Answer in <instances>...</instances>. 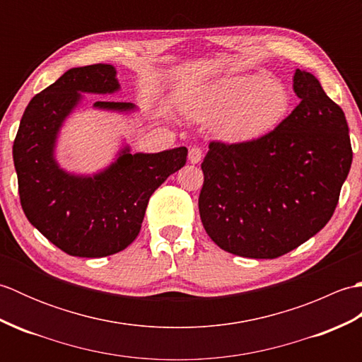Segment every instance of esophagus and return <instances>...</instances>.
<instances>
[{"label": "esophagus", "mask_w": 362, "mask_h": 362, "mask_svg": "<svg viewBox=\"0 0 362 362\" xmlns=\"http://www.w3.org/2000/svg\"><path fill=\"white\" fill-rule=\"evenodd\" d=\"M201 160H202V149L201 148H191L188 151V161H189V163L196 165Z\"/></svg>", "instance_id": "34e87169"}]
</instances>
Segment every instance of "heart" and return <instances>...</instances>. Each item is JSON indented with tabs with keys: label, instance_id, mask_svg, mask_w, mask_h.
Listing matches in <instances>:
<instances>
[{
	"label": "heart",
	"instance_id": "1",
	"mask_svg": "<svg viewBox=\"0 0 362 362\" xmlns=\"http://www.w3.org/2000/svg\"><path fill=\"white\" fill-rule=\"evenodd\" d=\"M185 109L196 121H213L218 140L247 144L281 124L291 110V95L279 81L241 74L201 88L188 99Z\"/></svg>",
	"mask_w": 362,
	"mask_h": 362
}]
</instances>
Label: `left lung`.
Segmentation results:
<instances>
[{"mask_svg": "<svg viewBox=\"0 0 362 362\" xmlns=\"http://www.w3.org/2000/svg\"><path fill=\"white\" fill-rule=\"evenodd\" d=\"M300 104L271 134L247 144L210 143L199 213L221 249L272 259L332 219L351 166L345 115L316 76L294 73Z\"/></svg>", "mask_w": 362, "mask_h": 362, "instance_id": "1", "label": "left lung"}]
</instances>
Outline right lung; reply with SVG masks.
Listing matches in <instances>:
<instances>
[{
    "instance_id": "1",
    "label": "right lung",
    "mask_w": 362,
    "mask_h": 362,
    "mask_svg": "<svg viewBox=\"0 0 362 362\" xmlns=\"http://www.w3.org/2000/svg\"><path fill=\"white\" fill-rule=\"evenodd\" d=\"M121 86L107 64L71 68L35 95L23 113L12 156L28 221L71 257L101 258L124 250L140 233L149 197L187 161L188 149L157 153L124 144L109 166L74 174L59 165L56 146L82 95H113ZM93 109L132 113V103L96 101Z\"/></svg>"
}]
</instances>
